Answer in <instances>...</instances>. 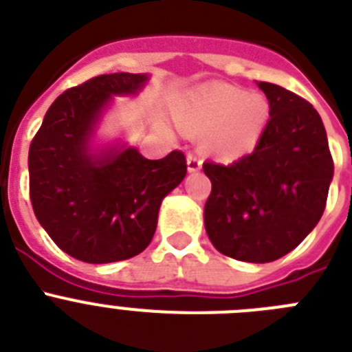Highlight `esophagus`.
Masks as SVG:
<instances>
[{
	"instance_id": "esophagus-1",
	"label": "esophagus",
	"mask_w": 352,
	"mask_h": 352,
	"mask_svg": "<svg viewBox=\"0 0 352 352\" xmlns=\"http://www.w3.org/2000/svg\"><path fill=\"white\" fill-rule=\"evenodd\" d=\"M201 168V160L196 153H189L188 154V170L189 172H198Z\"/></svg>"
}]
</instances>
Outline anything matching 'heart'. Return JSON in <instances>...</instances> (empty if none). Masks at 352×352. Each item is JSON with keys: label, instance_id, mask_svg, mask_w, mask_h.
<instances>
[{"label": "heart", "instance_id": "heart-1", "mask_svg": "<svg viewBox=\"0 0 352 352\" xmlns=\"http://www.w3.org/2000/svg\"><path fill=\"white\" fill-rule=\"evenodd\" d=\"M268 113L270 107L263 94L230 85L199 91L177 107L180 124L195 135H204L201 145L207 153L226 160L254 148Z\"/></svg>", "mask_w": 352, "mask_h": 352}]
</instances>
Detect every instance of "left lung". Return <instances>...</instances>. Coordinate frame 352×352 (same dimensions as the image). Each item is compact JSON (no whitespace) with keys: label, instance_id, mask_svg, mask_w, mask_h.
Instances as JSON below:
<instances>
[{"label":"left lung","instance_id":"obj_1","mask_svg":"<svg viewBox=\"0 0 352 352\" xmlns=\"http://www.w3.org/2000/svg\"><path fill=\"white\" fill-rule=\"evenodd\" d=\"M270 119L251 154L231 164L204 163L212 191L205 230L224 256L270 263L300 245L326 207L333 179L324 126L298 94L259 82Z\"/></svg>","mask_w":352,"mask_h":352}]
</instances>
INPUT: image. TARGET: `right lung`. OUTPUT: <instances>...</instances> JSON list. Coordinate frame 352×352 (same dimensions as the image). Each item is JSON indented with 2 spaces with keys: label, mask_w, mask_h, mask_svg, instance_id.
<instances>
[{
  "label": "right lung",
  "mask_w": 352,
  "mask_h": 352,
  "mask_svg": "<svg viewBox=\"0 0 352 352\" xmlns=\"http://www.w3.org/2000/svg\"><path fill=\"white\" fill-rule=\"evenodd\" d=\"M144 74L100 75L65 91L47 110L30 147L34 215L59 249L85 263L140 254L157 226L161 201L186 177V156L147 160L135 147H91L112 96H131Z\"/></svg>",
  "instance_id": "add662e5"
}]
</instances>
